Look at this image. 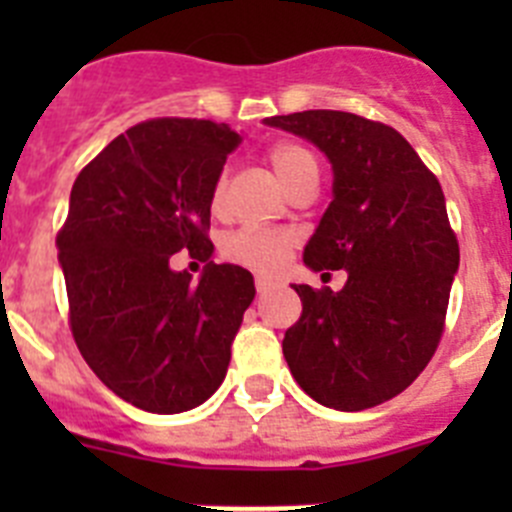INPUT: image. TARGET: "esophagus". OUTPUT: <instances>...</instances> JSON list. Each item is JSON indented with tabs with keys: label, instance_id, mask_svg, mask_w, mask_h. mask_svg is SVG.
Here are the masks:
<instances>
[{
	"label": "esophagus",
	"instance_id": "esophagus-1",
	"mask_svg": "<svg viewBox=\"0 0 512 512\" xmlns=\"http://www.w3.org/2000/svg\"><path fill=\"white\" fill-rule=\"evenodd\" d=\"M269 289H274V279L266 277V274H256V292H269Z\"/></svg>",
	"mask_w": 512,
	"mask_h": 512
}]
</instances>
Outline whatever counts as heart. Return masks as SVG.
<instances>
[{
  "label": "heart",
  "instance_id": "obj_1",
  "mask_svg": "<svg viewBox=\"0 0 512 512\" xmlns=\"http://www.w3.org/2000/svg\"><path fill=\"white\" fill-rule=\"evenodd\" d=\"M269 164L274 169V174H277L279 182H282V187L287 189L302 171L315 166V158L305 148L295 146V143H277L269 151ZM212 205H223V179L215 184ZM289 246H292V238L287 233L243 228L225 238L223 253L230 261H235V264L251 266V269H277L284 261V256H287Z\"/></svg>",
  "mask_w": 512,
  "mask_h": 512
}]
</instances>
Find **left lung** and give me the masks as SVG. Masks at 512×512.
<instances>
[{"mask_svg": "<svg viewBox=\"0 0 512 512\" xmlns=\"http://www.w3.org/2000/svg\"><path fill=\"white\" fill-rule=\"evenodd\" d=\"M264 125L325 153L333 200L302 261L346 269L343 289L292 284L302 318L284 333L289 372L333 410L374 408L408 390L441 341L459 243L436 176L395 128L307 110Z\"/></svg>", "mask_w": 512, "mask_h": 512, "instance_id": "left-lung-1", "label": "left lung"}]
</instances>
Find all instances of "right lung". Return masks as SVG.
Instances as JSON below:
<instances>
[{"mask_svg": "<svg viewBox=\"0 0 512 512\" xmlns=\"http://www.w3.org/2000/svg\"><path fill=\"white\" fill-rule=\"evenodd\" d=\"M241 135L210 120H148L76 176L58 233L71 333L99 382L158 415L192 410L223 384L230 343L256 297L253 274L215 264V184ZM189 247L201 282L168 261Z\"/></svg>", "mask_w": 512, "mask_h": 512, "instance_id": "obj_1", "label": "right lung"}]
</instances>
